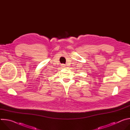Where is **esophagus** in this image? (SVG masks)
Instances as JSON below:
<instances>
[{"mask_svg": "<svg viewBox=\"0 0 130 130\" xmlns=\"http://www.w3.org/2000/svg\"><path fill=\"white\" fill-rule=\"evenodd\" d=\"M66 65L65 64H62V66L63 68L66 67Z\"/></svg>", "mask_w": 130, "mask_h": 130, "instance_id": "obj_1", "label": "esophagus"}]
</instances>
